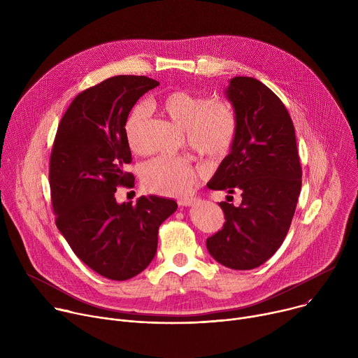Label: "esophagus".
<instances>
[{"mask_svg": "<svg viewBox=\"0 0 358 358\" xmlns=\"http://www.w3.org/2000/svg\"><path fill=\"white\" fill-rule=\"evenodd\" d=\"M195 202V199H189V198H185V199H178V206H181V207H191L192 203Z\"/></svg>", "mask_w": 358, "mask_h": 358, "instance_id": "34e87169", "label": "esophagus"}]
</instances>
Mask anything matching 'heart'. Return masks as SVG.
<instances>
[{"mask_svg":"<svg viewBox=\"0 0 358 358\" xmlns=\"http://www.w3.org/2000/svg\"><path fill=\"white\" fill-rule=\"evenodd\" d=\"M156 106L185 129L188 143L211 159L227 156L238 134V115L228 99L176 89L162 96ZM148 120L144 105L134 106L124 122V137L134 152L144 151L143 131ZM207 176L203 166L171 156L148 162L141 174L143 185L151 192L185 196Z\"/></svg>","mask_w":358,"mask_h":358,"instance_id":"1","label":"heart"}]
</instances>
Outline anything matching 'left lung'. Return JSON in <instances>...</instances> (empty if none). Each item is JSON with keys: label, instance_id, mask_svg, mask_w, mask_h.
<instances>
[{"label": "left lung", "instance_id": "8db88e82", "mask_svg": "<svg viewBox=\"0 0 358 358\" xmlns=\"http://www.w3.org/2000/svg\"><path fill=\"white\" fill-rule=\"evenodd\" d=\"M227 97L238 115V134L208 188L241 192L242 201L239 207L220 202L225 224L207 239V249L221 265L249 271L283 243L301 188V167L290 115L268 86L235 76Z\"/></svg>", "mask_w": 358, "mask_h": 358}]
</instances>
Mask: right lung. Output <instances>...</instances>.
I'll return each mask as SVG.
<instances>
[{
	"label": "right lung",
	"mask_w": 358,
	"mask_h": 358,
	"mask_svg": "<svg viewBox=\"0 0 358 358\" xmlns=\"http://www.w3.org/2000/svg\"><path fill=\"white\" fill-rule=\"evenodd\" d=\"M160 83L119 75L80 92L65 112L49 162L55 222L76 257L96 273L127 280L143 272L157 250L159 227L177 210L156 195L116 202L117 187H133L126 171L131 151L124 122L136 101Z\"/></svg>",
	"instance_id": "obj_1"
}]
</instances>
